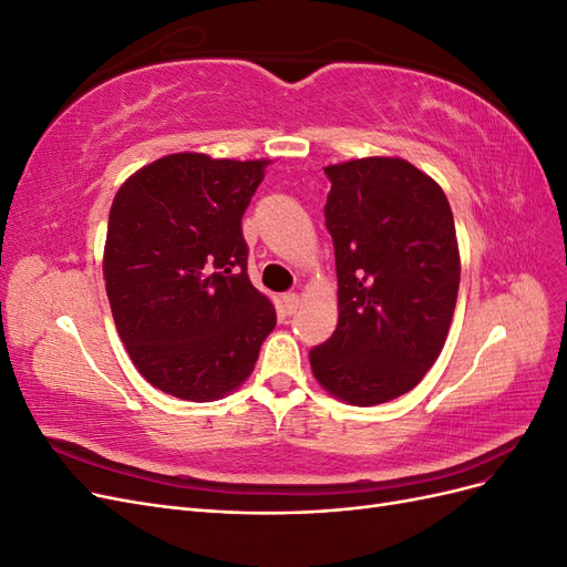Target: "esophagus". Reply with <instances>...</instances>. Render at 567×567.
<instances>
[{
	"label": "esophagus",
	"instance_id": "obj_1",
	"mask_svg": "<svg viewBox=\"0 0 567 567\" xmlns=\"http://www.w3.org/2000/svg\"><path fill=\"white\" fill-rule=\"evenodd\" d=\"M281 305H284V312L286 315H296L298 307H300V296L298 293H286L281 298Z\"/></svg>",
	"mask_w": 567,
	"mask_h": 567
}]
</instances>
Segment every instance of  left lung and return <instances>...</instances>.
Wrapping results in <instances>:
<instances>
[{"label": "left lung", "mask_w": 567, "mask_h": 567, "mask_svg": "<svg viewBox=\"0 0 567 567\" xmlns=\"http://www.w3.org/2000/svg\"><path fill=\"white\" fill-rule=\"evenodd\" d=\"M323 173L338 326L310 350L312 373L336 400L383 404L416 388L447 340L461 277L454 215L442 186L404 158Z\"/></svg>", "instance_id": "8db88e82"}]
</instances>
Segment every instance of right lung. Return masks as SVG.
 Instances as JSON below:
<instances>
[{"label":"right lung","mask_w":567,"mask_h":567,"mask_svg":"<svg viewBox=\"0 0 567 567\" xmlns=\"http://www.w3.org/2000/svg\"><path fill=\"white\" fill-rule=\"evenodd\" d=\"M269 161L169 153L136 169L111 205L104 279L136 371L173 398L241 388L277 326L246 271L241 217Z\"/></svg>","instance_id":"1"}]
</instances>
